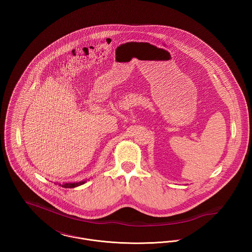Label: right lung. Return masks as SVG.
<instances>
[{"label": "right lung", "mask_w": 252, "mask_h": 252, "mask_svg": "<svg viewBox=\"0 0 252 252\" xmlns=\"http://www.w3.org/2000/svg\"><path fill=\"white\" fill-rule=\"evenodd\" d=\"M86 182V180H82V181H79V182H66V183H63V184H60V186L61 187H64V188H74V187H77V186H80L82 184H84Z\"/></svg>", "instance_id": "right-lung-1"}]
</instances>
